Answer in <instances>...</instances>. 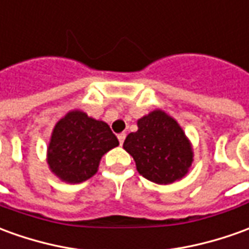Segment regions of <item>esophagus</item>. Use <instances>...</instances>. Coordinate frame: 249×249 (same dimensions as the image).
I'll list each match as a JSON object with an SVG mask.
<instances>
[{
	"label": "esophagus",
	"instance_id": "obj_1",
	"mask_svg": "<svg viewBox=\"0 0 249 249\" xmlns=\"http://www.w3.org/2000/svg\"><path fill=\"white\" fill-rule=\"evenodd\" d=\"M125 136H126V135H125V133H120L119 136V142H120V144H123V142H124V140H125Z\"/></svg>",
	"mask_w": 249,
	"mask_h": 249
}]
</instances>
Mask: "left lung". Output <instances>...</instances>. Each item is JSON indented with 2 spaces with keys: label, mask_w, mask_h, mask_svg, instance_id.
<instances>
[{
  "label": "left lung",
  "mask_w": 249,
  "mask_h": 249,
  "mask_svg": "<svg viewBox=\"0 0 249 249\" xmlns=\"http://www.w3.org/2000/svg\"><path fill=\"white\" fill-rule=\"evenodd\" d=\"M137 128L123 147L135 159L140 175L158 185H168L189 173L193 148L171 116L158 109L137 120Z\"/></svg>",
  "instance_id": "1"
}]
</instances>
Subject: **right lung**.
Here are the masks:
<instances>
[{
	"label": "right lung",
	"mask_w": 249,
	"mask_h": 249,
	"mask_svg": "<svg viewBox=\"0 0 249 249\" xmlns=\"http://www.w3.org/2000/svg\"><path fill=\"white\" fill-rule=\"evenodd\" d=\"M117 145L119 140L107 123L82 110H71L52 130L47 163L63 182L81 183L97 173L101 158Z\"/></svg>",
	"instance_id": "right-lung-1"
}]
</instances>
